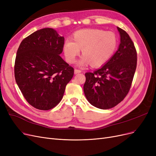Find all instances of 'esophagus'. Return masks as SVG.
Segmentation results:
<instances>
[{
  "label": "esophagus",
  "instance_id": "34e87169",
  "mask_svg": "<svg viewBox=\"0 0 156 156\" xmlns=\"http://www.w3.org/2000/svg\"><path fill=\"white\" fill-rule=\"evenodd\" d=\"M74 73H75V74H77V73H81V70L77 69H75V71H74Z\"/></svg>",
  "mask_w": 156,
  "mask_h": 156
}]
</instances>
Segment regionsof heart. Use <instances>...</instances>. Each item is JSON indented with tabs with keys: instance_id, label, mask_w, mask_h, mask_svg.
Masks as SVG:
<instances>
[{
	"instance_id": "heart-1",
	"label": "heart",
	"mask_w": 156,
	"mask_h": 156,
	"mask_svg": "<svg viewBox=\"0 0 156 156\" xmlns=\"http://www.w3.org/2000/svg\"><path fill=\"white\" fill-rule=\"evenodd\" d=\"M116 46L117 40L113 32L83 29L74 33L73 40H66L63 50L66 60L70 64L75 62L82 49L83 56L79 61V65L85 66L90 64L93 67H100L109 60Z\"/></svg>"
}]
</instances>
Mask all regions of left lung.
I'll use <instances>...</instances> for the list:
<instances>
[{
    "mask_svg": "<svg viewBox=\"0 0 156 156\" xmlns=\"http://www.w3.org/2000/svg\"><path fill=\"white\" fill-rule=\"evenodd\" d=\"M120 36L119 49L109 60L94 72L85 73L83 90L93 106L101 109L115 107L128 94L136 67V51L129 36L117 27Z\"/></svg>",
    "mask_w": 156,
    "mask_h": 156,
    "instance_id": "left-lung-1",
    "label": "left lung"
}]
</instances>
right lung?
<instances>
[{"mask_svg": "<svg viewBox=\"0 0 156 156\" xmlns=\"http://www.w3.org/2000/svg\"><path fill=\"white\" fill-rule=\"evenodd\" d=\"M64 44L63 36L45 28L25 37L17 49L16 81L27 102L37 109L57 105L73 76V68L60 56Z\"/></svg>", "mask_w": 156, "mask_h": 156, "instance_id": "obj_1", "label": "right lung"}]
</instances>
